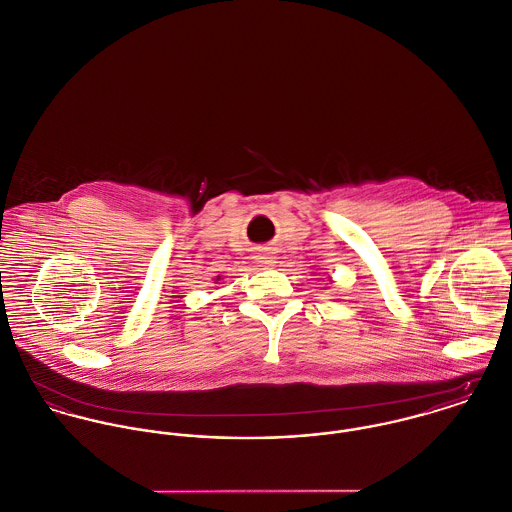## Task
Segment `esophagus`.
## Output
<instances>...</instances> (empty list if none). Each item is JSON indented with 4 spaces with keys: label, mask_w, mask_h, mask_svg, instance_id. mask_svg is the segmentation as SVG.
<instances>
[{
    "label": "esophagus",
    "mask_w": 512,
    "mask_h": 512,
    "mask_svg": "<svg viewBox=\"0 0 512 512\" xmlns=\"http://www.w3.org/2000/svg\"><path fill=\"white\" fill-rule=\"evenodd\" d=\"M257 259H259L263 265H273V259H275V257H273L271 253H267V251H261V253L257 255Z\"/></svg>",
    "instance_id": "obj_1"
}]
</instances>
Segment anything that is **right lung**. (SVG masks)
I'll list each match as a JSON object with an SVG mask.
<instances>
[{
    "mask_svg": "<svg viewBox=\"0 0 512 512\" xmlns=\"http://www.w3.org/2000/svg\"><path fill=\"white\" fill-rule=\"evenodd\" d=\"M216 281H220V277H218V279H216Z\"/></svg>",
    "mask_w": 512,
    "mask_h": 512,
    "instance_id": "add662e5",
    "label": "right lung"
}]
</instances>
